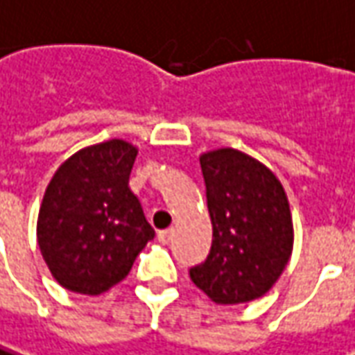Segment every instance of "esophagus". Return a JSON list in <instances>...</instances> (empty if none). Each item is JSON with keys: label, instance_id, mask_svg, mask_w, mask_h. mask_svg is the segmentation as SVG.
<instances>
[{"label": "esophagus", "instance_id": "1", "mask_svg": "<svg viewBox=\"0 0 355 355\" xmlns=\"http://www.w3.org/2000/svg\"><path fill=\"white\" fill-rule=\"evenodd\" d=\"M175 237V229H165V231H159L157 239L159 243H163V245H168L171 241Z\"/></svg>", "mask_w": 355, "mask_h": 355}]
</instances>
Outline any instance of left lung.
Masks as SVG:
<instances>
[{
	"label": "left lung",
	"mask_w": 355,
	"mask_h": 355,
	"mask_svg": "<svg viewBox=\"0 0 355 355\" xmlns=\"http://www.w3.org/2000/svg\"><path fill=\"white\" fill-rule=\"evenodd\" d=\"M211 218V247L190 279L221 305L268 291L288 264L293 223L286 192L268 167L237 149L200 157Z\"/></svg>",
	"instance_id": "1"
}]
</instances>
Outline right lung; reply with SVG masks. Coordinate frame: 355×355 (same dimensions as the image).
<instances>
[{"label":"right lung","mask_w":355,"mask_h":355,"mask_svg":"<svg viewBox=\"0 0 355 355\" xmlns=\"http://www.w3.org/2000/svg\"><path fill=\"white\" fill-rule=\"evenodd\" d=\"M137 149L122 139L85 147L46 188L36 237L52 276L69 291L98 295L126 278L155 237L128 187Z\"/></svg>","instance_id":"1"}]
</instances>
